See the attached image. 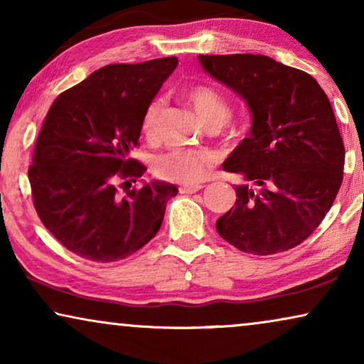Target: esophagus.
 Returning a JSON list of instances; mask_svg holds the SVG:
<instances>
[{
  "label": "esophagus",
  "instance_id": "1",
  "mask_svg": "<svg viewBox=\"0 0 364 364\" xmlns=\"http://www.w3.org/2000/svg\"><path fill=\"white\" fill-rule=\"evenodd\" d=\"M203 186H200V183H196V186H181L178 187V192L181 193H196L200 191Z\"/></svg>",
  "mask_w": 364,
  "mask_h": 364
}]
</instances>
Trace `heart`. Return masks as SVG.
<instances>
[{"mask_svg": "<svg viewBox=\"0 0 364 364\" xmlns=\"http://www.w3.org/2000/svg\"><path fill=\"white\" fill-rule=\"evenodd\" d=\"M186 99L207 127H220L230 116V107L222 94L207 84H193L186 91ZM162 109L164 101L161 97L152 99L144 109L141 131L147 141H157L161 136ZM215 164L217 157L212 152L177 149L159 157L154 164V172L164 181L182 183V186H196L208 177Z\"/></svg>", "mask_w": 364, "mask_h": 364, "instance_id": "heart-1", "label": "heart"}]
</instances>
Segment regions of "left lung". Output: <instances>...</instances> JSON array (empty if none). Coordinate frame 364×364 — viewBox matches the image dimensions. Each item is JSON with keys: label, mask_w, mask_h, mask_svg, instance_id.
Instances as JSON below:
<instances>
[{"label": "left lung", "mask_w": 364, "mask_h": 364, "mask_svg": "<svg viewBox=\"0 0 364 364\" xmlns=\"http://www.w3.org/2000/svg\"><path fill=\"white\" fill-rule=\"evenodd\" d=\"M198 61L245 99L253 117L250 136L222 166L248 183L235 187V207L215 223L218 235L253 255L300 245L343 182L345 146L330 99L308 73L262 54H200Z\"/></svg>", "instance_id": "8db88e82"}]
</instances>
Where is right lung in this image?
Returning a JSON list of instances; mask_svg holds the SVG:
<instances>
[{
    "label": "right lung",
    "mask_w": 364,
    "mask_h": 364,
    "mask_svg": "<svg viewBox=\"0 0 364 364\" xmlns=\"http://www.w3.org/2000/svg\"><path fill=\"white\" fill-rule=\"evenodd\" d=\"M176 56L109 64L59 94L39 131L28 168L43 225L69 252L92 262H117L159 232L177 187L131 188L146 166L139 147L144 109L176 69ZM126 196L118 193L117 183Z\"/></svg>",
    "instance_id": "obj_1"
}]
</instances>
